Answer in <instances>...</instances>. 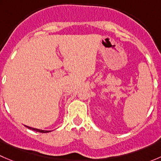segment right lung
<instances>
[{
  "label": "right lung",
  "mask_w": 161,
  "mask_h": 161,
  "mask_svg": "<svg viewBox=\"0 0 161 161\" xmlns=\"http://www.w3.org/2000/svg\"><path fill=\"white\" fill-rule=\"evenodd\" d=\"M28 129H32V130L33 131H38V132H41V133H47V132H49L50 131H44V130H40V129H34V128H31V127H29V126H26Z\"/></svg>",
  "instance_id": "add662e5"
}]
</instances>
